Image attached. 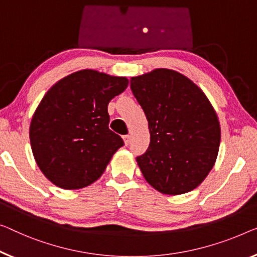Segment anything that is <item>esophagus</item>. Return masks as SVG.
<instances>
[{
	"label": "esophagus",
	"instance_id": "obj_1",
	"mask_svg": "<svg viewBox=\"0 0 257 257\" xmlns=\"http://www.w3.org/2000/svg\"><path fill=\"white\" fill-rule=\"evenodd\" d=\"M123 141H124V144L128 145L130 143V136L129 135H124L123 136Z\"/></svg>",
	"mask_w": 257,
	"mask_h": 257
}]
</instances>
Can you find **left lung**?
<instances>
[{"instance_id": "left-lung-1", "label": "left lung", "mask_w": 257, "mask_h": 257, "mask_svg": "<svg viewBox=\"0 0 257 257\" xmlns=\"http://www.w3.org/2000/svg\"><path fill=\"white\" fill-rule=\"evenodd\" d=\"M149 122L150 144L136 158L145 180L167 195L185 194L206 178L220 143L217 114L189 78L156 69L130 79Z\"/></svg>"}]
</instances>
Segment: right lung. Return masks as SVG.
Returning <instances> with one entry per match:
<instances>
[{
  "instance_id": "right-lung-1",
  "label": "right lung",
  "mask_w": 257,
  "mask_h": 257,
  "mask_svg": "<svg viewBox=\"0 0 257 257\" xmlns=\"http://www.w3.org/2000/svg\"><path fill=\"white\" fill-rule=\"evenodd\" d=\"M125 77L80 70L52 86L30 125L34 159L49 181L79 189L101 177L123 145L108 128L107 106L128 86Z\"/></svg>"
}]
</instances>
